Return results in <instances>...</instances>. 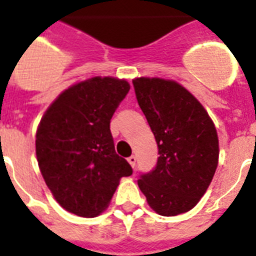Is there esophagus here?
I'll return each mask as SVG.
<instances>
[{"label": "esophagus", "instance_id": "1", "mask_svg": "<svg viewBox=\"0 0 256 256\" xmlns=\"http://www.w3.org/2000/svg\"><path fill=\"white\" fill-rule=\"evenodd\" d=\"M128 162H130V166H132V168H134V166H136V162H137V158L134 157V156H130V157L128 158Z\"/></svg>", "mask_w": 256, "mask_h": 256}]
</instances>
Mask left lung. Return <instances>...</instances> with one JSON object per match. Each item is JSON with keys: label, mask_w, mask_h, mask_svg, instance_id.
Masks as SVG:
<instances>
[{"label": "left lung", "mask_w": 256, "mask_h": 256, "mask_svg": "<svg viewBox=\"0 0 256 256\" xmlns=\"http://www.w3.org/2000/svg\"><path fill=\"white\" fill-rule=\"evenodd\" d=\"M132 82L160 154L156 168L140 175L138 187L158 214L188 212L206 194L218 164L214 124L176 82L145 77Z\"/></svg>", "instance_id": "1"}]
</instances>
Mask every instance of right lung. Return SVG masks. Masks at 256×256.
I'll list each match as a JSON object with an SVG mask.
<instances>
[{
    "label": "right lung",
    "instance_id": "obj_1",
    "mask_svg": "<svg viewBox=\"0 0 256 256\" xmlns=\"http://www.w3.org/2000/svg\"><path fill=\"white\" fill-rule=\"evenodd\" d=\"M130 84L94 77L72 86L50 106L36 132V157L46 184L68 212L95 217L108 206L120 178L132 175L115 152L111 118Z\"/></svg>",
    "mask_w": 256,
    "mask_h": 256
}]
</instances>
